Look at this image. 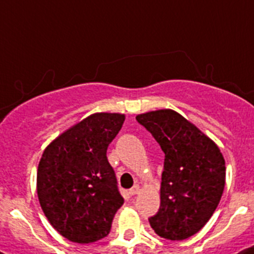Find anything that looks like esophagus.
I'll list each match as a JSON object with an SVG mask.
<instances>
[{"instance_id": "34e87169", "label": "esophagus", "mask_w": 254, "mask_h": 254, "mask_svg": "<svg viewBox=\"0 0 254 254\" xmlns=\"http://www.w3.org/2000/svg\"><path fill=\"white\" fill-rule=\"evenodd\" d=\"M129 193L131 196H135L136 193H139V186H138V185H135L134 187H131V189L129 190Z\"/></svg>"}]
</instances>
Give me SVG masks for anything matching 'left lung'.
<instances>
[{
	"mask_svg": "<svg viewBox=\"0 0 254 254\" xmlns=\"http://www.w3.org/2000/svg\"><path fill=\"white\" fill-rule=\"evenodd\" d=\"M164 153L161 206L149 218L162 238L184 241L209 221L225 186V161L211 139L171 109L136 116Z\"/></svg>",
	"mask_w": 254,
	"mask_h": 254,
	"instance_id": "8db88e82",
	"label": "left lung"
}]
</instances>
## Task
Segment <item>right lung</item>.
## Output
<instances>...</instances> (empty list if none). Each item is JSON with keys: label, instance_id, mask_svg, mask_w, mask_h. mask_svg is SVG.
Masks as SVG:
<instances>
[{"label": "right lung", "instance_id": "1", "mask_svg": "<svg viewBox=\"0 0 254 254\" xmlns=\"http://www.w3.org/2000/svg\"><path fill=\"white\" fill-rule=\"evenodd\" d=\"M124 122V114H92L43 152L36 175L39 202L52 227L68 241L87 244L105 238L124 204L106 157Z\"/></svg>", "mask_w": 254, "mask_h": 254}]
</instances>
